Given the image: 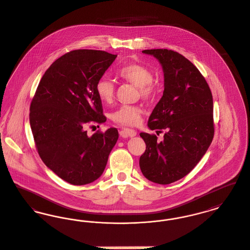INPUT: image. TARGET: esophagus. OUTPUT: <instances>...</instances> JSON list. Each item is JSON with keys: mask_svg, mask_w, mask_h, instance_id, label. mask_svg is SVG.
Wrapping results in <instances>:
<instances>
[{"mask_svg": "<svg viewBox=\"0 0 250 250\" xmlns=\"http://www.w3.org/2000/svg\"><path fill=\"white\" fill-rule=\"evenodd\" d=\"M120 135L123 136H130V137H133L136 135V132L133 130V129H128V128H124L122 129V131L120 132Z\"/></svg>", "mask_w": 250, "mask_h": 250, "instance_id": "1", "label": "esophagus"}]
</instances>
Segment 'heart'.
Returning <instances> with one entry per match:
<instances>
[{
  "instance_id": "obj_1",
  "label": "heart",
  "mask_w": 250,
  "mask_h": 250,
  "mask_svg": "<svg viewBox=\"0 0 250 250\" xmlns=\"http://www.w3.org/2000/svg\"><path fill=\"white\" fill-rule=\"evenodd\" d=\"M117 77L137 86L143 99H151L156 91L152 82L153 74L148 67L139 63H129L118 68ZM98 98L105 103H110L115 97V84L105 76L100 77L95 85ZM143 111L138 105H121L112 113V120L120 126H135L140 122Z\"/></svg>"
}]
</instances>
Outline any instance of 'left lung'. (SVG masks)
Wrapping results in <instances>:
<instances>
[{"label":"left lung","instance_id":"8db88e82","mask_svg":"<svg viewBox=\"0 0 250 250\" xmlns=\"http://www.w3.org/2000/svg\"><path fill=\"white\" fill-rule=\"evenodd\" d=\"M164 72V92L149 117L148 126L164 139L140 133L146 150L140 156L143 175L153 183H173L197 165L214 135L213 100L209 86L196 66L183 55L150 49Z\"/></svg>","mask_w":250,"mask_h":250}]
</instances>
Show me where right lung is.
I'll return each mask as SVG.
<instances>
[{
  "label": "right lung",
  "mask_w": 250,
  "mask_h": 250,
  "mask_svg": "<svg viewBox=\"0 0 250 250\" xmlns=\"http://www.w3.org/2000/svg\"><path fill=\"white\" fill-rule=\"evenodd\" d=\"M117 56L89 49L68 52L45 71L31 101L29 120L38 153L72 185L97 180L117 143L116 128L87 133L88 127L106 121L95 85Z\"/></svg>",
  "instance_id": "1"
}]
</instances>
